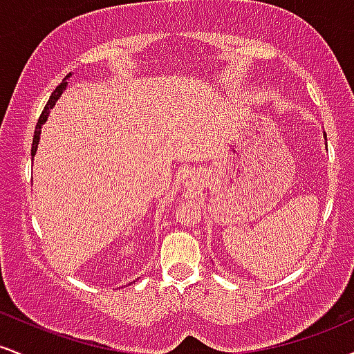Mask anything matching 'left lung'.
Wrapping results in <instances>:
<instances>
[{
  "instance_id": "8db88e82",
  "label": "left lung",
  "mask_w": 354,
  "mask_h": 354,
  "mask_svg": "<svg viewBox=\"0 0 354 354\" xmlns=\"http://www.w3.org/2000/svg\"><path fill=\"white\" fill-rule=\"evenodd\" d=\"M324 140H326V133H324Z\"/></svg>"
}]
</instances>
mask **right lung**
I'll return each mask as SVG.
<instances>
[{
	"label": "right lung",
	"mask_w": 354,
	"mask_h": 354,
	"mask_svg": "<svg viewBox=\"0 0 354 354\" xmlns=\"http://www.w3.org/2000/svg\"><path fill=\"white\" fill-rule=\"evenodd\" d=\"M70 78H71V73H70V75L66 76V78H64L63 81H61V83L58 84V88H56L55 91L51 93L50 100H48L46 106H44L43 113H41V116H39L38 124H36V129H35L33 146H31V156H35V154H36V149H38V145H39V135H41V126L48 121V116H50V111L53 109V106H55V104H56V101H58V100L61 98V95H63L64 89H66V86H68V80H70Z\"/></svg>",
	"instance_id": "add662e5"
}]
</instances>
